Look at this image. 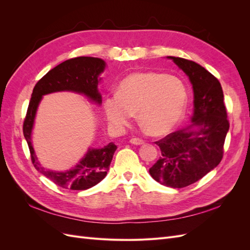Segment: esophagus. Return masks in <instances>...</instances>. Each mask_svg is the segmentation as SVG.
Returning <instances> with one entry per match:
<instances>
[{
	"label": "esophagus",
	"mask_w": 250,
	"mask_h": 250,
	"mask_svg": "<svg viewBox=\"0 0 250 250\" xmlns=\"http://www.w3.org/2000/svg\"><path fill=\"white\" fill-rule=\"evenodd\" d=\"M130 143L133 144V145H142V144H144V141L139 138H132L130 140Z\"/></svg>",
	"instance_id": "obj_1"
}]
</instances>
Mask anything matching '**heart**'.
Segmentation results:
<instances>
[{"instance_id":"b5f03b06","label":"heart","mask_w":250,"mask_h":250,"mask_svg":"<svg viewBox=\"0 0 250 250\" xmlns=\"http://www.w3.org/2000/svg\"><path fill=\"white\" fill-rule=\"evenodd\" d=\"M188 88L176 76L157 72L134 73L120 82L117 93L103 100L109 124L122 129L138 112L140 123L152 135L169 132L183 119Z\"/></svg>"}]
</instances>
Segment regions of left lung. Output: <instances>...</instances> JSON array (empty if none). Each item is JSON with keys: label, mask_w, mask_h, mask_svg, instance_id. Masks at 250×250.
Masks as SVG:
<instances>
[{"label": "left lung", "mask_w": 250, "mask_h": 250, "mask_svg": "<svg viewBox=\"0 0 250 250\" xmlns=\"http://www.w3.org/2000/svg\"><path fill=\"white\" fill-rule=\"evenodd\" d=\"M190 78L194 90L192 125L155 142L162 156L149 169L157 183L185 188L201 179L221 162L229 129L220 82L192 60L169 56ZM194 125L197 132L191 130Z\"/></svg>", "instance_id": "8db88e82"}]
</instances>
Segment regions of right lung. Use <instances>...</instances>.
<instances>
[{
    "instance_id": "right-lung-1",
    "label": "right lung",
    "mask_w": 250,
    "mask_h": 250,
    "mask_svg": "<svg viewBox=\"0 0 250 250\" xmlns=\"http://www.w3.org/2000/svg\"><path fill=\"white\" fill-rule=\"evenodd\" d=\"M105 62L100 58L80 56L62 62L50 70L36 83L29 102L26 117L22 124V132L30 150L31 162L35 169L52 180L56 186L69 190H86L97 185L106 176L117 150L116 144L109 143L101 149H88L85 156L74 169L56 172L42 168L31 143V131L37 106L42 97L46 94L71 90L85 95L90 100L101 104L102 98L97 88L99 75L103 72Z\"/></svg>"
}]
</instances>
